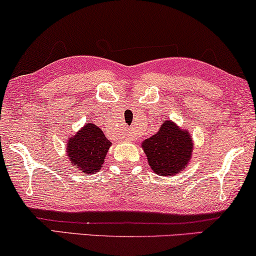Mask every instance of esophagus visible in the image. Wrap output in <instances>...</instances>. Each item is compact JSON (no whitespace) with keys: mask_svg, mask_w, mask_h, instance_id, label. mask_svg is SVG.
Wrapping results in <instances>:
<instances>
[{"mask_svg":"<svg viewBox=\"0 0 256 256\" xmlns=\"http://www.w3.org/2000/svg\"><path fill=\"white\" fill-rule=\"evenodd\" d=\"M126 138H127L128 141H132V136L130 134H127V135H126Z\"/></svg>","mask_w":256,"mask_h":256,"instance_id":"1","label":"esophagus"}]
</instances>
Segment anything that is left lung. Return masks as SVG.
<instances>
[{"instance_id":"obj_1","label":"left lung","mask_w":256,"mask_h":256,"mask_svg":"<svg viewBox=\"0 0 256 256\" xmlns=\"http://www.w3.org/2000/svg\"><path fill=\"white\" fill-rule=\"evenodd\" d=\"M148 164L160 176H175L187 168L193 155V138L172 120L162 122L156 134L141 144Z\"/></svg>"}]
</instances>
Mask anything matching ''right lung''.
I'll list each match as a JSON object with an SVG mask.
<instances>
[{"mask_svg": "<svg viewBox=\"0 0 256 256\" xmlns=\"http://www.w3.org/2000/svg\"><path fill=\"white\" fill-rule=\"evenodd\" d=\"M110 146L112 142L106 138L102 129L90 122L69 138L66 152L76 169L86 174H95L104 167Z\"/></svg>", "mask_w": 256, "mask_h": 256, "instance_id": "obj_1", "label": "right lung"}]
</instances>
